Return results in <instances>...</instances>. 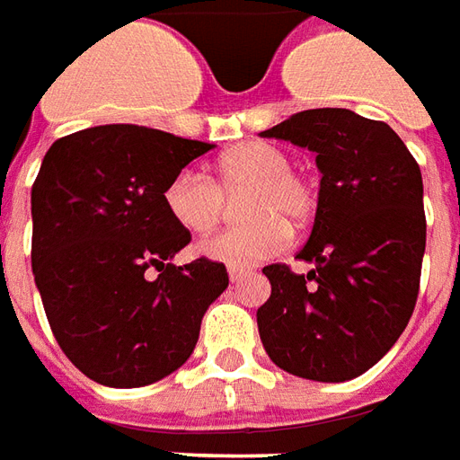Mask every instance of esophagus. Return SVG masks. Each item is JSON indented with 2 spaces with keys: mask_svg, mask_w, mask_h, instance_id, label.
Instances as JSON below:
<instances>
[{
  "mask_svg": "<svg viewBox=\"0 0 460 460\" xmlns=\"http://www.w3.org/2000/svg\"><path fill=\"white\" fill-rule=\"evenodd\" d=\"M227 275H230L233 282H240L243 277L250 275V270H245V267H227Z\"/></svg>",
  "mask_w": 460,
  "mask_h": 460,
  "instance_id": "esophagus-1",
  "label": "esophagus"
}]
</instances>
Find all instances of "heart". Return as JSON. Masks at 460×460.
<instances>
[{"label": "heart", "instance_id": "obj_1", "mask_svg": "<svg viewBox=\"0 0 460 460\" xmlns=\"http://www.w3.org/2000/svg\"><path fill=\"white\" fill-rule=\"evenodd\" d=\"M243 198V215L252 217L205 240L200 252L230 267H252L279 255L289 245V225H307L317 210V195L307 178L292 171V158L279 146L247 141L225 151L215 165V181L193 168L172 172L163 203L188 233L205 235L223 223L227 198Z\"/></svg>", "mask_w": 460, "mask_h": 460}]
</instances>
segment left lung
<instances>
[{"label": "left lung", "mask_w": 460, "mask_h": 460, "mask_svg": "<svg viewBox=\"0 0 460 460\" xmlns=\"http://www.w3.org/2000/svg\"><path fill=\"white\" fill-rule=\"evenodd\" d=\"M260 136L317 153V215L299 260L262 272L272 295L257 309L262 347L279 369L349 381L392 349L411 319L426 250L419 163L384 120L349 109L299 111Z\"/></svg>", "instance_id": "obj_1"}]
</instances>
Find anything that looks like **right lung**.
<instances>
[{
  "instance_id": "add662e5",
  "label": "right lung",
  "mask_w": 460,
  "mask_h": 460,
  "mask_svg": "<svg viewBox=\"0 0 460 460\" xmlns=\"http://www.w3.org/2000/svg\"><path fill=\"white\" fill-rule=\"evenodd\" d=\"M210 148L111 123L58 138L41 161L31 185L34 282L61 351L103 386L136 389L183 367L230 282L208 257L172 265L190 233L163 203L172 172Z\"/></svg>"
}]
</instances>
